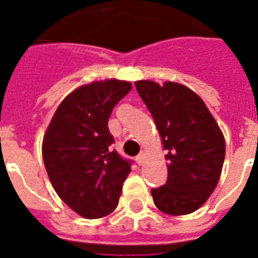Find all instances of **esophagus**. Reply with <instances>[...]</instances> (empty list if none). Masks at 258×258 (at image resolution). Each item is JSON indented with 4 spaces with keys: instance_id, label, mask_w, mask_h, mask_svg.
I'll list each match as a JSON object with an SVG mask.
<instances>
[{
    "instance_id": "obj_1",
    "label": "esophagus",
    "mask_w": 258,
    "mask_h": 258,
    "mask_svg": "<svg viewBox=\"0 0 258 258\" xmlns=\"http://www.w3.org/2000/svg\"><path fill=\"white\" fill-rule=\"evenodd\" d=\"M135 160H136V163H138V164H139V165L143 164V160H144V154H143V152H140V154L138 155V156H136V158H135Z\"/></svg>"
}]
</instances>
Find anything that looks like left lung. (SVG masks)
<instances>
[{
	"label": "left lung",
	"mask_w": 258,
	"mask_h": 258,
	"mask_svg": "<svg viewBox=\"0 0 258 258\" xmlns=\"http://www.w3.org/2000/svg\"><path fill=\"white\" fill-rule=\"evenodd\" d=\"M167 150L168 179L152 188L155 205L162 212L181 216L204 204L219 183L225 140L202 98L185 86L165 82H135Z\"/></svg>",
	"instance_id": "8db88e82"
}]
</instances>
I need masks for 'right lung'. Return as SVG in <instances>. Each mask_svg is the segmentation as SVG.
<instances>
[{
  "label": "right lung",
  "mask_w": 258,
  "mask_h": 258,
  "mask_svg": "<svg viewBox=\"0 0 258 258\" xmlns=\"http://www.w3.org/2000/svg\"><path fill=\"white\" fill-rule=\"evenodd\" d=\"M130 82L107 79L81 86L58 106L42 144L54 189L86 219L110 215L119 203L131 160L111 150L108 118L130 93Z\"/></svg>",
  "instance_id": "1"
}]
</instances>
